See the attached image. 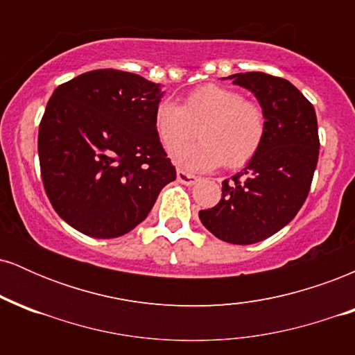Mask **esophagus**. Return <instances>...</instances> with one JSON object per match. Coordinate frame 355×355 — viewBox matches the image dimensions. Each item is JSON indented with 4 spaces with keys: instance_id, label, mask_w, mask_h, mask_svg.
I'll use <instances>...</instances> for the list:
<instances>
[{
    "instance_id": "34e87169",
    "label": "esophagus",
    "mask_w": 355,
    "mask_h": 355,
    "mask_svg": "<svg viewBox=\"0 0 355 355\" xmlns=\"http://www.w3.org/2000/svg\"><path fill=\"white\" fill-rule=\"evenodd\" d=\"M177 180L180 182V183H183V185H195V183L200 180V178L195 177V175H191V173L183 172V170H178V172H177Z\"/></svg>"
}]
</instances>
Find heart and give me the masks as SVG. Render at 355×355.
<instances>
[{"mask_svg": "<svg viewBox=\"0 0 355 355\" xmlns=\"http://www.w3.org/2000/svg\"><path fill=\"white\" fill-rule=\"evenodd\" d=\"M155 132L165 150L172 152L199 126L198 144L172 153V160L189 172H207L225 164L242 168L259 153L266 138V113L237 89L203 85L183 100L182 107L162 101L155 108Z\"/></svg>", "mask_w": 355, "mask_h": 355, "instance_id": "obj_1", "label": "heart"}]
</instances>
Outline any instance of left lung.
<instances>
[{"label": "left lung", "instance_id": "obj_1", "mask_svg": "<svg viewBox=\"0 0 355 355\" xmlns=\"http://www.w3.org/2000/svg\"><path fill=\"white\" fill-rule=\"evenodd\" d=\"M266 113V138L242 172L222 183V200L198 211L215 237L250 245L284 229L307 198L317 160L315 110L291 81L267 73L230 75Z\"/></svg>", "mask_w": 355, "mask_h": 355}]
</instances>
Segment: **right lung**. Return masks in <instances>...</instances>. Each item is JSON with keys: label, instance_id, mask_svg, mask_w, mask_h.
<instances>
[{"label": "right lung", "instance_id": "add662e5", "mask_svg": "<svg viewBox=\"0 0 355 355\" xmlns=\"http://www.w3.org/2000/svg\"><path fill=\"white\" fill-rule=\"evenodd\" d=\"M160 85L93 70L60 85L40 123L44 191L68 225L93 239L128 234L177 178L155 132Z\"/></svg>", "mask_w": 355, "mask_h": 355}]
</instances>
